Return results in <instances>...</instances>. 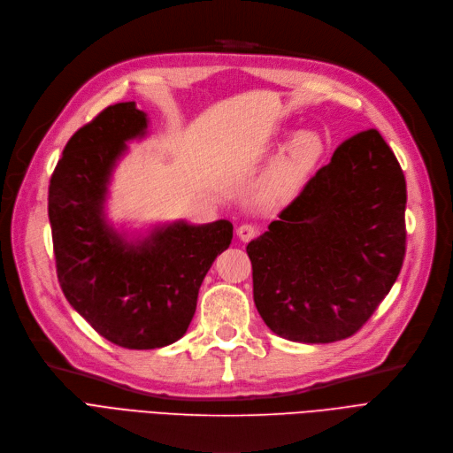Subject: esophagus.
I'll return each mask as SVG.
<instances>
[{
  "label": "esophagus",
  "instance_id": "obj_1",
  "mask_svg": "<svg viewBox=\"0 0 453 453\" xmlns=\"http://www.w3.org/2000/svg\"><path fill=\"white\" fill-rule=\"evenodd\" d=\"M235 234H238V238L242 242H250L257 234V228L254 225H242V226H238V230H235Z\"/></svg>",
  "mask_w": 453,
  "mask_h": 453
}]
</instances>
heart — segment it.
Returning a JSON list of instances; mask_svg holds the SVG:
<instances>
[{
  "label": "heart",
  "mask_w": 453,
  "mask_h": 453,
  "mask_svg": "<svg viewBox=\"0 0 453 453\" xmlns=\"http://www.w3.org/2000/svg\"><path fill=\"white\" fill-rule=\"evenodd\" d=\"M320 153L322 142L315 133H296L282 153L265 169L260 182L262 197L269 203L291 199L311 173Z\"/></svg>",
  "instance_id": "b5f03b06"
}]
</instances>
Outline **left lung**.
Instances as JSON below:
<instances>
[{"label":"left lung","instance_id":"1","mask_svg":"<svg viewBox=\"0 0 453 453\" xmlns=\"http://www.w3.org/2000/svg\"><path fill=\"white\" fill-rule=\"evenodd\" d=\"M405 203L402 167L378 131L342 142L280 219L247 245L265 325L295 342L354 335L400 274Z\"/></svg>","mask_w":453,"mask_h":453}]
</instances>
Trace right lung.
<instances>
[{"label": "right lung", "mask_w": 453, "mask_h": 453, "mask_svg": "<svg viewBox=\"0 0 453 453\" xmlns=\"http://www.w3.org/2000/svg\"><path fill=\"white\" fill-rule=\"evenodd\" d=\"M147 127L134 101L104 109L64 147L48 196L64 296L97 334L131 350L162 349L186 334L203 280L232 242L226 219L145 230L116 228L109 219L114 169Z\"/></svg>", "instance_id": "right-lung-1"}]
</instances>
